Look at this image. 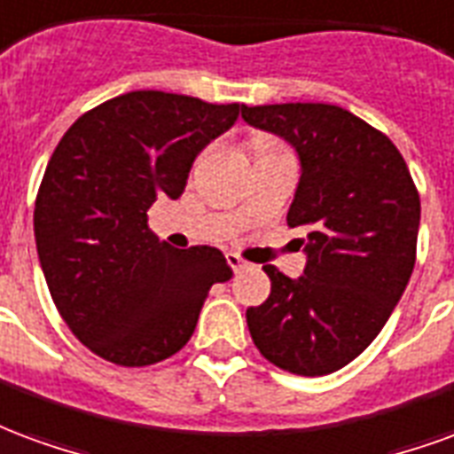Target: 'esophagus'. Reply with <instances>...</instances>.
Segmentation results:
<instances>
[{
  "label": "esophagus",
  "instance_id": "esophagus-1",
  "mask_svg": "<svg viewBox=\"0 0 454 454\" xmlns=\"http://www.w3.org/2000/svg\"><path fill=\"white\" fill-rule=\"evenodd\" d=\"M227 256V263L231 266V270H241V268L247 266V261L241 259L239 254H234V251H230V254H224Z\"/></svg>",
  "mask_w": 454,
  "mask_h": 454
}]
</instances>
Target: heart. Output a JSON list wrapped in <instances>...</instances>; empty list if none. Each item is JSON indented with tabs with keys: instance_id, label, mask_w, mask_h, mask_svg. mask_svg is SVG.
Here are the masks:
<instances>
[{
	"instance_id": "1",
	"label": "heart",
	"mask_w": 454,
	"mask_h": 454,
	"mask_svg": "<svg viewBox=\"0 0 454 454\" xmlns=\"http://www.w3.org/2000/svg\"><path fill=\"white\" fill-rule=\"evenodd\" d=\"M266 142H273V140H268V137H259V140H256V145H266Z\"/></svg>"
}]
</instances>
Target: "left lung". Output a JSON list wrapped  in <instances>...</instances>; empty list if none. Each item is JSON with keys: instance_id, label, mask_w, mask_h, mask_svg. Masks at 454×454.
Listing matches in <instances>:
<instances>
[{"instance_id": "1", "label": "left lung", "mask_w": 454, "mask_h": 454, "mask_svg": "<svg viewBox=\"0 0 454 454\" xmlns=\"http://www.w3.org/2000/svg\"><path fill=\"white\" fill-rule=\"evenodd\" d=\"M286 137L302 176L287 224L307 230V266L290 280L263 266L270 295L247 309L261 356L293 375L336 372L375 340L416 263L421 198L395 142L332 104L241 106Z\"/></svg>"}]
</instances>
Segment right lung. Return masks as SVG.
I'll list each match as a JSON object with an SVG mask.
<instances>
[{
	"label": "right lung",
	"instance_id": "obj_1",
	"mask_svg": "<svg viewBox=\"0 0 454 454\" xmlns=\"http://www.w3.org/2000/svg\"><path fill=\"white\" fill-rule=\"evenodd\" d=\"M239 108L128 91L79 115L58 142L35 195V247L59 317L98 358L122 367L171 358L210 287L231 278L215 247L159 241L147 210L184 193L198 152Z\"/></svg>",
	"mask_w": 454,
	"mask_h": 454
}]
</instances>
